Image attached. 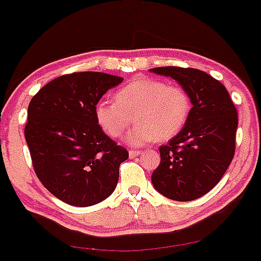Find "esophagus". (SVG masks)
Listing matches in <instances>:
<instances>
[{"mask_svg": "<svg viewBox=\"0 0 261 261\" xmlns=\"http://www.w3.org/2000/svg\"><path fill=\"white\" fill-rule=\"evenodd\" d=\"M140 154H141V150H134V149L128 150V155H130V158H135V156Z\"/></svg>", "mask_w": 261, "mask_h": 261, "instance_id": "34e87169", "label": "esophagus"}]
</instances>
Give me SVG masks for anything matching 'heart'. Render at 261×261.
Masks as SVG:
<instances>
[{"label":"heart","instance_id":"b5f03b06","mask_svg":"<svg viewBox=\"0 0 261 261\" xmlns=\"http://www.w3.org/2000/svg\"><path fill=\"white\" fill-rule=\"evenodd\" d=\"M114 99L97 103L96 120L108 136L117 139L134 117L137 124L124 139L130 146L174 137L186 125L192 107L186 90L156 79L130 81L115 92Z\"/></svg>","mask_w":261,"mask_h":261}]
</instances>
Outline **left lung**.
Masks as SVG:
<instances>
[{"label":"left lung","mask_w":261,"mask_h":261,"mask_svg":"<svg viewBox=\"0 0 261 261\" xmlns=\"http://www.w3.org/2000/svg\"><path fill=\"white\" fill-rule=\"evenodd\" d=\"M150 71L176 80L192 103L184 128L159 148L161 164L152 174V184L159 193L177 202H190L213 190L233 159L236 107L224 85L205 71L178 67Z\"/></svg>","instance_id":"left-lung-1"}]
</instances>
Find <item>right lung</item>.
I'll return each mask as SVG.
<instances>
[{"mask_svg": "<svg viewBox=\"0 0 261 261\" xmlns=\"http://www.w3.org/2000/svg\"><path fill=\"white\" fill-rule=\"evenodd\" d=\"M122 77L98 71L63 75L28 108L25 140L41 184L62 202L90 206L108 198L128 152L103 133L95 109Z\"/></svg>", "mask_w": 261, "mask_h": 261, "instance_id": "right-lung-1", "label": "right lung"}]
</instances>
